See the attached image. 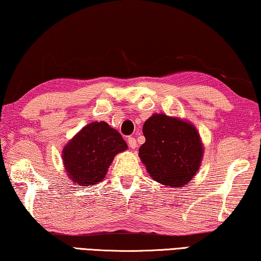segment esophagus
Returning a JSON list of instances; mask_svg holds the SVG:
<instances>
[{
    "mask_svg": "<svg viewBox=\"0 0 261 261\" xmlns=\"http://www.w3.org/2000/svg\"><path fill=\"white\" fill-rule=\"evenodd\" d=\"M127 142H128V146H129V148L130 149H135L136 147H138V143H136V140L134 139V138H128V140H127Z\"/></svg>",
    "mask_w": 261,
    "mask_h": 261,
    "instance_id": "esophagus-1",
    "label": "esophagus"
}]
</instances>
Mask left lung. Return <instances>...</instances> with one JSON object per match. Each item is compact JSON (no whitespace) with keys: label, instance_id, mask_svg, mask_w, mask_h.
I'll return each instance as SVG.
<instances>
[{"label":"left lung","instance_id":"1","mask_svg":"<svg viewBox=\"0 0 261 261\" xmlns=\"http://www.w3.org/2000/svg\"><path fill=\"white\" fill-rule=\"evenodd\" d=\"M146 142L139 156L153 180L170 187L189 184L201 165L203 148L196 128L189 121L153 114L143 125Z\"/></svg>","mask_w":261,"mask_h":261}]
</instances>
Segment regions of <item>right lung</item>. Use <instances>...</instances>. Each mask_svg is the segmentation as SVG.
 I'll use <instances>...</instances> for the list:
<instances>
[{"mask_svg":"<svg viewBox=\"0 0 261 261\" xmlns=\"http://www.w3.org/2000/svg\"><path fill=\"white\" fill-rule=\"evenodd\" d=\"M127 143L118 130L104 121L83 127L63 148L62 160L71 181L80 186L101 181L117 153L125 151Z\"/></svg>","mask_w":261,"mask_h":261,"instance_id":"1","label":"right lung"}]
</instances>
